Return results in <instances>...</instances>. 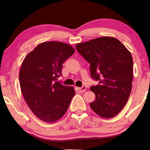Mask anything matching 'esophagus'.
I'll return each instance as SVG.
<instances>
[{
  "instance_id": "1",
  "label": "esophagus",
  "mask_w": 150,
  "mask_h": 150,
  "mask_svg": "<svg viewBox=\"0 0 150 150\" xmlns=\"http://www.w3.org/2000/svg\"><path fill=\"white\" fill-rule=\"evenodd\" d=\"M86 89H87V87H86V86H83L82 87H78V90H79L80 92L85 91Z\"/></svg>"
}]
</instances>
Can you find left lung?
<instances>
[{"instance_id":"obj_1","label":"left lung","mask_w":150,"mask_h":150,"mask_svg":"<svg viewBox=\"0 0 150 150\" xmlns=\"http://www.w3.org/2000/svg\"><path fill=\"white\" fill-rule=\"evenodd\" d=\"M78 52L90 63V73L98 81L90 89L96 99L91 109L103 118H111L123 109L132 89L133 61L131 53L112 37H102L76 45Z\"/></svg>"}]
</instances>
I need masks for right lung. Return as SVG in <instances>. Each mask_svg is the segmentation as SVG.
<instances>
[{"instance_id": "add662e5", "label": "right lung", "mask_w": 150, "mask_h": 150, "mask_svg": "<svg viewBox=\"0 0 150 150\" xmlns=\"http://www.w3.org/2000/svg\"><path fill=\"white\" fill-rule=\"evenodd\" d=\"M74 52L67 44L46 42L38 44L22 63V93L31 111L44 122L52 123L62 117L74 96L73 87L57 81L62 75L63 63Z\"/></svg>"}]
</instances>
